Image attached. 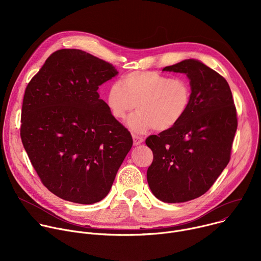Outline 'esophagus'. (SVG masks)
Masks as SVG:
<instances>
[{"label":"esophagus","instance_id":"esophagus-1","mask_svg":"<svg viewBox=\"0 0 261 261\" xmlns=\"http://www.w3.org/2000/svg\"><path fill=\"white\" fill-rule=\"evenodd\" d=\"M133 144L136 146V145H139L140 143L143 142V138L140 137V136H137V135H133Z\"/></svg>","mask_w":261,"mask_h":261}]
</instances>
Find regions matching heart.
Here are the masks:
<instances>
[{
	"label": "heart",
	"mask_w": 261,
	"mask_h": 261,
	"mask_svg": "<svg viewBox=\"0 0 261 261\" xmlns=\"http://www.w3.org/2000/svg\"><path fill=\"white\" fill-rule=\"evenodd\" d=\"M105 101L111 116L119 121L125 120L137 104L138 111L127 123L134 133L142 134L152 128L166 131L188 111L191 87L184 79H170L155 71H134L109 87Z\"/></svg>",
	"instance_id": "1"
}]
</instances>
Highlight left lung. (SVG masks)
<instances>
[{
  "label": "left lung",
  "instance_id": "8db88e82",
  "mask_svg": "<svg viewBox=\"0 0 261 261\" xmlns=\"http://www.w3.org/2000/svg\"><path fill=\"white\" fill-rule=\"evenodd\" d=\"M162 71L187 75L191 102L175 126L146 138L154 155L146 178L158 199L177 203L204 194L227 166L238 119L228 83L202 62L184 60Z\"/></svg>",
  "mask_w": 261,
  "mask_h": 261
}]
</instances>
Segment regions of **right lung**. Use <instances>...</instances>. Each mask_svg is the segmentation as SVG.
I'll use <instances>...</instances> for the list:
<instances>
[{
  "instance_id": "right-lung-1",
  "label": "right lung",
  "mask_w": 261,
  "mask_h": 261,
  "mask_svg": "<svg viewBox=\"0 0 261 261\" xmlns=\"http://www.w3.org/2000/svg\"><path fill=\"white\" fill-rule=\"evenodd\" d=\"M118 73L86 51L60 49L25 89L23 147L43 185L64 200H102L133 144L97 92Z\"/></svg>"
}]
</instances>
